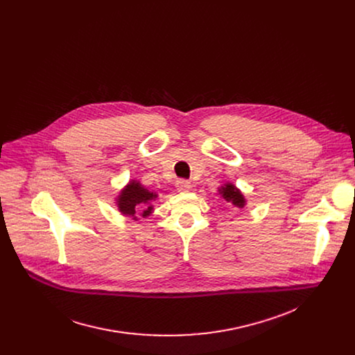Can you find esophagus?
<instances>
[{
  "mask_svg": "<svg viewBox=\"0 0 355 355\" xmlns=\"http://www.w3.org/2000/svg\"><path fill=\"white\" fill-rule=\"evenodd\" d=\"M176 189L180 193H189L190 189H191V183L189 180H184V179H180L176 182Z\"/></svg>",
  "mask_w": 355,
  "mask_h": 355,
  "instance_id": "1",
  "label": "esophagus"
}]
</instances>
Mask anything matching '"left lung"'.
Returning <instances> with one entry per match:
<instances>
[{
  "label": "left lung",
  "mask_w": 355,
  "mask_h": 355,
  "mask_svg": "<svg viewBox=\"0 0 355 355\" xmlns=\"http://www.w3.org/2000/svg\"><path fill=\"white\" fill-rule=\"evenodd\" d=\"M218 191H220L221 197H223L227 202L232 203L234 206H236V207H239V209H242V207L245 206V203H246L243 196H242V193H241L234 184H231V183L223 186Z\"/></svg>",
  "instance_id": "obj_1"
}]
</instances>
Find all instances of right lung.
Wrapping results in <instances>:
<instances>
[{
  "mask_svg": "<svg viewBox=\"0 0 355 355\" xmlns=\"http://www.w3.org/2000/svg\"><path fill=\"white\" fill-rule=\"evenodd\" d=\"M157 198V194L146 190L139 182L132 180L119 196L117 198V205L120 211L124 216H130L132 218H137V214H141L142 217H148L152 213L153 206L150 205L152 201ZM148 206L146 207V205ZM142 205L144 207V211H138L137 206Z\"/></svg>",
  "mask_w": 355,
  "mask_h": 355,
  "instance_id": "right-lung-1",
  "label": "right lung"
}]
</instances>
